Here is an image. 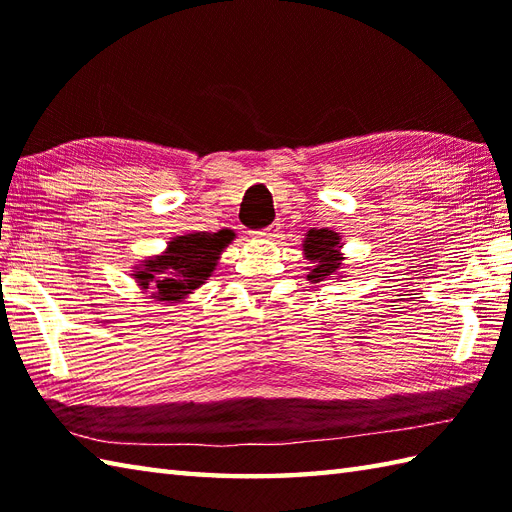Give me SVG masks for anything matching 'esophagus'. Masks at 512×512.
Instances as JSON below:
<instances>
[{
    "label": "esophagus",
    "instance_id": "34e87169",
    "mask_svg": "<svg viewBox=\"0 0 512 512\" xmlns=\"http://www.w3.org/2000/svg\"><path fill=\"white\" fill-rule=\"evenodd\" d=\"M253 235L262 237V239H275L279 235V224H270L266 228H259V231H255Z\"/></svg>",
    "mask_w": 512,
    "mask_h": 512
}]
</instances>
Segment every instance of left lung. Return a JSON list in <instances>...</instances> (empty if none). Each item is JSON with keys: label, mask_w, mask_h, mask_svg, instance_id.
<instances>
[{"label": "left lung", "mask_w": 512, "mask_h": 512, "mask_svg": "<svg viewBox=\"0 0 512 512\" xmlns=\"http://www.w3.org/2000/svg\"><path fill=\"white\" fill-rule=\"evenodd\" d=\"M303 255L312 264L308 275L312 284L325 281L341 268V235L328 228H310L303 242Z\"/></svg>", "instance_id": "obj_1"}]
</instances>
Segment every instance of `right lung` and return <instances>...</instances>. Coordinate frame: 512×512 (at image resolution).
<instances>
[{"mask_svg": "<svg viewBox=\"0 0 512 512\" xmlns=\"http://www.w3.org/2000/svg\"><path fill=\"white\" fill-rule=\"evenodd\" d=\"M231 242L233 231L173 237L165 253L145 259L134 270L136 284L143 290H154L151 297L158 301H184L211 277L222 250Z\"/></svg>", "mask_w": 512, "mask_h": 512, "instance_id": "obj_1", "label": "right lung"}]
</instances>
